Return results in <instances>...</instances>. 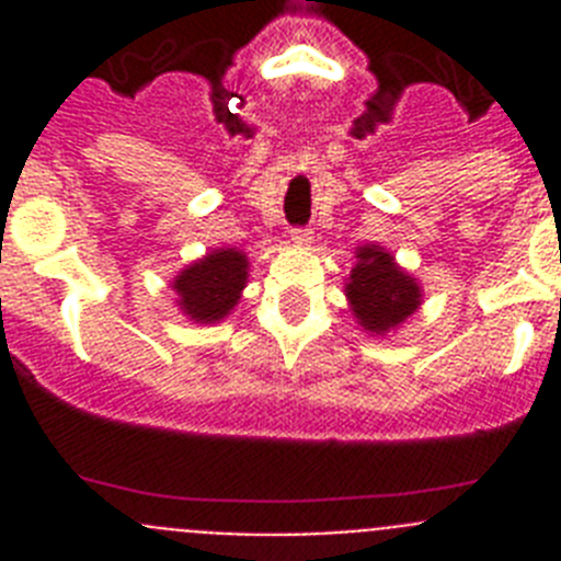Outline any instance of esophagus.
<instances>
[{"instance_id":"obj_1","label":"esophagus","mask_w":561,"mask_h":561,"mask_svg":"<svg viewBox=\"0 0 561 561\" xmlns=\"http://www.w3.org/2000/svg\"><path fill=\"white\" fill-rule=\"evenodd\" d=\"M289 241L295 247H309L311 244V232L306 227H291L289 230Z\"/></svg>"}]
</instances>
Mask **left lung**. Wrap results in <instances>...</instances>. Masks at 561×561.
Here are the masks:
<instances>
[{
  "label": "left lung",
  "mask_w": 561,
  "mask_h": 561,
  "mask_svg": "<svg viewBox=\"0 0 561 561\" xmlns=\"http://www.w3.org/2000/svg\"><path fill=\"white\" fill-rule=\"evenodd\" d=\"M359 264L351 270V284L345 286L354 314L368 331H390L404 317L419 309V286L408 277L388 252L376 247H362Z\"/></svg>",
  "instance_id": "8db88e82"
}]
</instances>
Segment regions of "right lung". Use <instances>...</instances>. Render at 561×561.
I'll use <instances>...</instances> for the list:
<instances>
[{"label": "right lung", "mask_w": 561, "mask_h": 561, "mask_svg": "<svg viewBox=\"0 0 561 561\" xmlns=\"http://www.w3.org/2000/svg\"><path fill=\"white\" fill-rule=\"evenodd\" d=\"M247 284V257L238 250H216L187 266L176 277V295L185 314L196 323H216L232 306Z\"/></svg>", "instance_id": "add662e5"}]
</instances>
